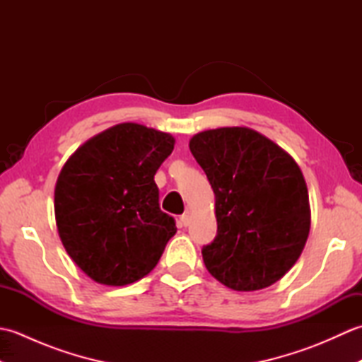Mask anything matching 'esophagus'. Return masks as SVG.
Returning a JSON list of instances; mask_svg holds the SVG:
<instances>
[{
  "label": "esophagus",
  "instance_id": "1",
  "mask_svg": "<svg viewBox=\"0 0 362 362\" xmlns=\"http://www.w3.org/2000/svg\"><path fill=\"white\" fill-rule=\"evenodd\" d=\"M189 222H191L189 213L182 214V216H180V226H182V227H188V226H189Z\"/></svg>",
  "mask_w": 362,
  "mask_h": 362
}]
</instances>
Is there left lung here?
<instances>
[{"mask_svg": "<svg viewBox=\"0 0 362 362\" xmlns=\"http://www.w3.org/2000/svg\"><path fill=\"white\" fill-rule=\"evenodd\" d=\"M189 151L214 193L218 235L202 249L224 286L258 291L296 264L308 240V188L296 160L249 127L204 130Z\"/></svg>", "mask_w": 362, "mask_h": 362, "instance_id": "1", "label": "left lung"}]
</instances>
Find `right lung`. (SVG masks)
Returning a JSON list of instances; mask_svg holds the SVG:
<instances>
[{"label":"right lung","mask_w":362,"mask_h":362,"mask_svg":"<svg viewBox=\"0 0 362 362\" xmlns=\"http://www.w3.org/2000/svg\"><path fill=\"white\" fill-rule=\"evenodd\" d=\"M174 143L171 134L121 122L66 160L54 189L57 232L91 280L124 286L157 266L177 228L160 210L153 175Z\"/></svg>","instance_id":"add662e5"}]
</instances>
